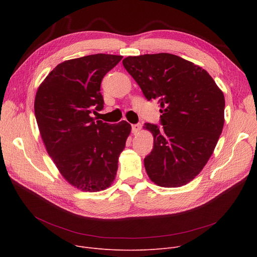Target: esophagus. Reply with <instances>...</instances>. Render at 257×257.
Wrapping results in <instances>:
<instances>
[{
	"label": "esophagus",
	"instance_id": "1",
	"mask_svg": "<svg viewBox=\"0 0 257 257\" xmlns=\"http://www.w3.org/2000/svg\"><path fill=\"white\" fill-rule=\"evenodd\" d=\"M131 128H132V133H133V134H137V133H139L140 130L142 129V125H141V124H133V125L131 126Z\"/></svg>",
	"mask_w": 257,
	"mask_h": 257
}]
</instances>
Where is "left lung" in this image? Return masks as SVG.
Masks as SVG:
<instances>
[{"mask_svg":"<svg viewBox=\"0 0 257 257\" xmlns=\"http://www.w3.org/2000/svg\"><path fill=\"white\" fill-rule=\"evenodd\" d=\"M123 65L146 99L160 106L163 127L145 124L154 137L153 150L144 159L148 176L159 186L185 185L204 168L219 141L223 91L205 70L173 54L129 56Z\"/></svg>","mask_w":257,"mask_h":257,"instance_id":"left-lung-1","label":"left lung"}]
</instances>
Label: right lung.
Returning <instances> with one entry per match:
<instances>
[{
  "label": "right lung",
  "instance_id": "obj_1",
  "mask_svg": "<svg viewBox=\"0 0 257 257\" xmlns=\"http://www.w3.org/2000/svg\"><path fill=\"white\" fill-rule=\"evenodd\" d=\"M123 56L94 54L59 63L39 85L34 111L47 152L70 184L85 192L106 190L113 182L118 156L131 126L94 121L104 107V76Z\"/></svg>",
  "mask_w": 257,
  "mask_h": 257
}]
</instances>
